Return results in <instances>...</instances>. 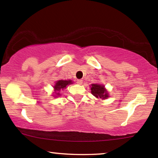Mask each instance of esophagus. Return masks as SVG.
<instances>
[{
  "instance_id": "esophagus-1",
  "label": "esophagus",
  "mask_w": 158,
  "mask_h": 158,
  "mask_svg": "<svg viewBox=\"0 0 158 158\" xmlns=\"http://www.w3.org/2000/svg\"><path fill=\"white\" fill-rule=\"evenodd\" d=\"M77 83L78 85H81L82 84V80H81V79H77Z\"/></svg>"
}]
</instances>
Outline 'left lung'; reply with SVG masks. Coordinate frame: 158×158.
<instances>
[{"instance_id": "obj_1", "label": "left lung", "mask_w": 158, "mask_h": 158, "mask_svg": "<svg viewBox=\"0 0 158 158\" xmlns=\"http://www.w3.org/2000/svg\"><path fill=\"white\" fill-rule=\"evenodd\" d=\"M90 90H91V94L97 98L106 99L107 97H108V94L103 85L93 84L91 85V89Z\"/></svg>"}]
</instances>
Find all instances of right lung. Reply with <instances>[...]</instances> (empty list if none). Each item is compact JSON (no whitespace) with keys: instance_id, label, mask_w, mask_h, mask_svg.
I'll use <instances>...</instances> for the list:
<instances>
[{"instance_id":"add662e5","label":"right lung","mask_w":158,"mask_h":158,"mask_svg":"<svg viewBox=\"0 0 158 158\" xmlns=\"http://www.w3.org/2000/svg\"><path fill=\"white\" fill-rule=\"evenodd\" d=\"M72 83V81L71 80H59V81H57V82L56 83L55 86H54V88H55L56 90H60L61 89H64V88H66V86L69 84H71ZM57 94H59L58 93Z\"/></svg>"}]
</instances>
